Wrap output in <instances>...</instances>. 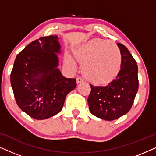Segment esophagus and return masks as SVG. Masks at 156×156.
I'll return each mask as SVG.
<instances>
[{"mask_svg":"<svg viewBox=\"0 0 156 156\" xmlns=\"http://www.w3.org/2000/svg\"><path fill=\"white\" fill-rule=\"evenodd\" d=\"M83 81H84V80H83L82 77H80V76H78V77L76 78V83H77V84H79V83L82 82Z\"/></svg>","mask_w":156,"mask_h":156,"instance_id":"esophagus-1","label":"esophagus"}]
</instances>
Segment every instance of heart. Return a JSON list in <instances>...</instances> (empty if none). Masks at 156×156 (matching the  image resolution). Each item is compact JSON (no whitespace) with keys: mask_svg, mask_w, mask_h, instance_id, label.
Returning a JSON list of instances; mask_svg holds the SVG:
<instances>
[{"mask_svg":"<svg viewBox=\"0 0 156 156\" xmlns=\"http://www.w3.org/2000/svg\"><path fill=\"white\" fill-rule=\"evenodd\" d=\"M74 55L82 64L84 75L94 82L104 83L112 80L122 65L120 49L108 40H89L78 47ZM65 62L72 69L76 67L75 59L70 55H66Z\"/></svg>","mask_w":156,"mask_h":156,"instance_id":"obj_1","label":"heart"}]
</instances>
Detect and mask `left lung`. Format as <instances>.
Here are the masks:
<instances>
[{
  "instance_id": "8db88e82",
  "label": "left lung",
  "mask_w": 156,
  "mask_h": 156,
  "mask_svg": "<svg viewBox=\"0 0 156 156\" xmlns=\"http://www.w3.org/2000/svg\"><path fill=\"white\" fill-rule=\"evenodd\" d=\"M122 55V65L116 77L105 86L90 84L89 111L95 116L113 121L129 112L138 89V65L129 50L117 44Z\"/></svg>"
}]
</instances>
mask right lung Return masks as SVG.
Here are the masks:
<instances>
[{
	"instance_id": "1",
	"label": "right lung",
	"mask_w": 156,
	"mask_h": 156,
	"mask_svg": "<svg viewBox=\"0 0 156 156\" xmlns=\"http://www.w3.org/2000/svg\"><path fill=\"white\" fill-rule=\"evenodd\" d=\"M57 35L42 37L17 55L10 74L16 103L37 120L52 117L62 109L65 98L76 87L58 69L61 46Z\"/></svg>"
}]
</instances>
